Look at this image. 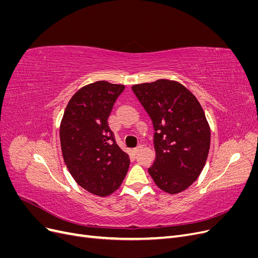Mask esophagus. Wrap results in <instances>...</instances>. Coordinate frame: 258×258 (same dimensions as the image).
Instances as JSON below:
<instances>
[{
  "label": "esophagus",
  "instance_id": "esophagus-1",
  "mask_svg": "<svg viewBox=\"0 0 258 258\" xmlns=\"http://www.w3.org/2000/svg\"><path fill=\"white\" fill-rule=\"evenodd\" d=\"M142 150V145H138L137 147H135L134 148V151H132V152H134L135 154H138L140 151H141Z\"/></svg>",
  "mask_w": 258,
  "mask_h": 258
}]
</instances>
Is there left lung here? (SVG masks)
<instances>
[{"instance_id":"8db88e82","label":"left lung","mask_w":258,"mask_h":258,"mask_svg":"<svg viewBox=\"0 0 258 258\" xmlns=\"http://www.w3.org/2000/svg\"><path fill=\"white\" fill-rule=\"evenodd\" d=\"M132 91L151 117L156 158L148 173L169 194L185 190L204 169L210 148V128L192 93L173 81L135 85Z\"/></svg>"}]
</instances>
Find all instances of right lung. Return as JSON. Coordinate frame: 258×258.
<instances>
[{"mask_svg":"<svg viewBox=\"0 0 258 258\" xmlns=\"http://www.w3.org/2000/svg\"><path fill=\"white\" fill-rule=\"evenodd\" d=\"M123 85L100 81L81 88L69 101L60 124L62 155L75 182L105 197L120 186L130 165L107 124Z\"/></svg>","mask_w":258,"mask_h":258,"instance_id":"add662e5","label":"right lung"}]
</instances>
